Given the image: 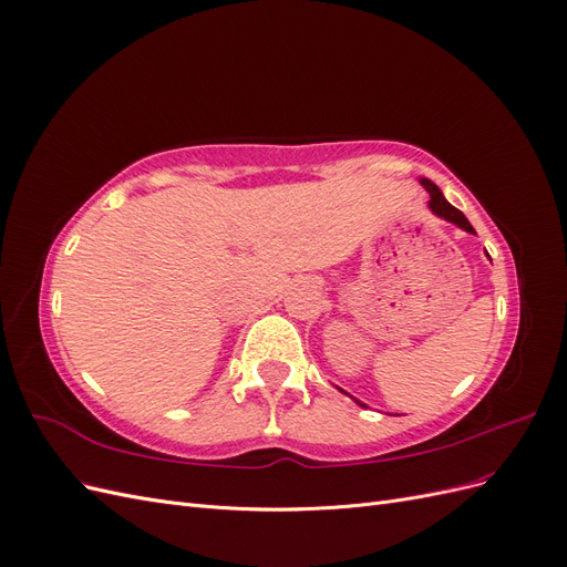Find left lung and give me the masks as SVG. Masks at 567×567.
<instances>
[{"mask_svg": "<svg viewBox=\"0 0 567 567\" xmlns=\"http://www.w3.org/2000/svg\"><path fill=\"white\" fill-rule=\"evenodd\" d=\"M421 182V186L425 188L427 194H431V200H427V208L433 210V215H437V217H442V219H447V221H452V225H456L458 229H463V231H468V234H475V229L471 227V221L466 219V215H463L461 210H456L454 205L442 196V192L440 188L435 186V182H431V179H425V177H421L419 179ZM340 390V388H338ZM340 392H346V390H340ZM348 394V392H346ZM348 398H352V394H348ZM354 400V398H352ZM359 406H367L364 402H359V400H354Z\"/></svg>", "mask_w": 567, "mask_h": 567, "instance_id": "1", "label": "left lung"}]
</instances>
